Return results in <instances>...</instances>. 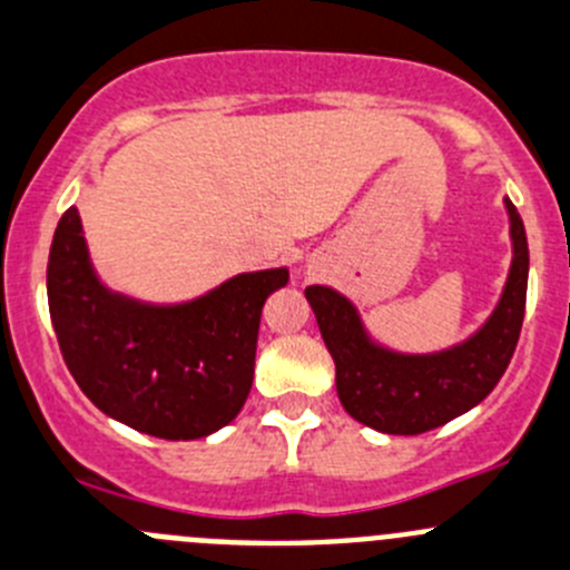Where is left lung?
Segmentation results:
<instances>
[{
    "label": "left lung",
    "mask_w": 570,
    "mask_h": 570,
    "mask_svg": "<svg viewBox=\"0 0 570 570\" xmlns=\"http://www.w3.org/2000/svg\"><path fill=\"white\" fill-rule=\"evenodd\" d=\"M509 215L512 263L487 322L459 344L436 352H400L363 324L361 311L341 291L311 285L305 291L318 330L335 361V389L352 420L394 436L433 431L475 409L507 372L518 346L529 285V246L518 209Z\"/></svg>",
    "instance_id": "8db88e82"
}]
</instances>
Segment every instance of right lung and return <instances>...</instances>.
<instances>
[{
    "label": "right lung",
    "instance_id": "1",
    "mask_svg": "<svg viewBox=\"0 0 570 570\" xmlns=\"http://www.w3.org/2000/svg\"><path fill=\"white\" fill-rule=\"evenodd\" d=\"M285 282L288 268L243 271L193 299H137L100 279L75 207L47 263L52 327L80 392L111 420L173 442L240 414L263 305Z\"/></svg>",
    "mask_w": 570,
    "mask_h": 570
}]
</instances>
